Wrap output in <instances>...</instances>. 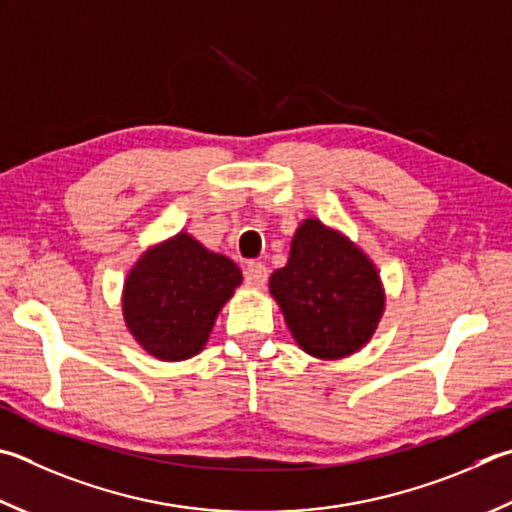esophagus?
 <instances>
[{
	"label": "esophagus",
	"instance_id": "34e87169",
	"mask_svg": "<svg viewBox=\"0 0 512 512\" xmlns=\"http://www.w3.org/2000/svg\"><path fill=\"white\" fill-rule=\"evenodd\" d=\"M268 280V268L262 262H248L244 268V282L250 288H262Z\"/></svg>",
	"mask_w": 512,
	"mask_h": 512
}]
</instances>
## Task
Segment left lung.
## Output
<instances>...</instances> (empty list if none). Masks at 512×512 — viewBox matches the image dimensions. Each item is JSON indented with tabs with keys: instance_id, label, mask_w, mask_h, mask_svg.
Segmentation results:
<instances>
[{
	"instance_id": "left-lung-1",
	"label": "left lung",
	"mask_w": 512,
	"mask_h": 512,
	"mask_svg": "<svg viewBox=\"0 0 512 512\" xmlns=\"http://www.w3.org/2000/svg\"><path fill=\"white\" fill-rule=\"evenodd\" d=\"M271 293L297 345L327 360L365 347L385 306L374 264L318 219L297 228L291 257L271 275Z\"/></svg>"
}]
</instances>
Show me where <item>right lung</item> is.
<instances>
[{"mask_svg":"<svg viewBox=\"0 0 512 512\" xmlns=\"http://www.w3.org/2000/svg\"><path fill=\"white\" fill-rule=\"evenodd\" d=\"M239 284L235 262L181 232L147 250L127 275L125 322L152 356L192 358L206 347L221 306Z\"/></svg>","mask_w":512,"mask_h":512,"instance_id":"1","label":"right lung"}]
</instances>
